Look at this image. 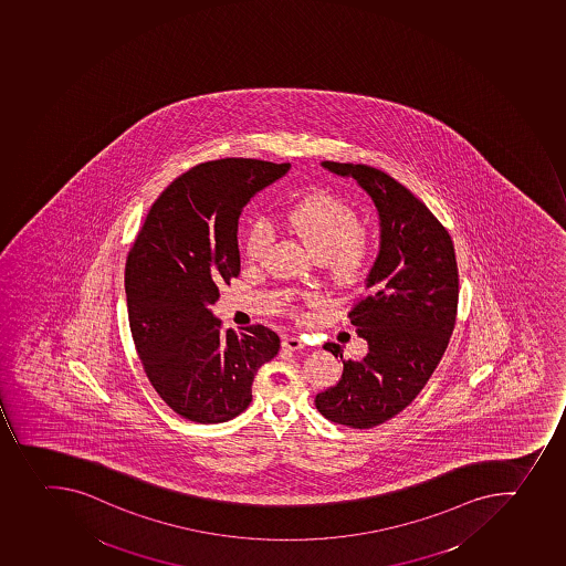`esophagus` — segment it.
Listing matches in <instances>:
<instances>
[{
	"label": "esophagus",
	"mask_w": 566,
	"mask_h": 566,
	"mask_svg": "<svg viewBox=\"0 0 566 566\" xmlns=\"http://www.w3.org/2000/svg\"><path fill=\"white\" fill-rule=\"evenodd\" d=\"M281 347H283V350L296 352L305 347V343L301 342L300 337L285 336L283 342H281Z\"/></svg>",
	"instance_id": "esophagus-1"
}]
</instances>
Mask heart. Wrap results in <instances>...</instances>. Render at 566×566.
<instances>
[{"instance_id":"b5f03b06","label":"heart","mask_w":566,"mask_h":566,"mask_svg":"<svg viewBox=\"0 0 566 566\" xmlns=\"http://www.w3.org/2000/svg\"><path fill=\"white\" fill-rule=\"evenodd\" d=\"M286 223L317 260H326L337 274L356 275L368 258L367 235L350 205L331 193L303 199L286 212ZM274 232L265 219H258L247 235V258L260 261Z\"/></svg>"}]
</instances>
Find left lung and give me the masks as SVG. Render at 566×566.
I'll return each instance as SVG.
<instances>
[{"instance_id":"8db88e82","label":"left lung","mask_w":566,"mask_h":566,"mask_svg":"<svg viewBox=\"0 0 566 566\" xmlns=\"http://www.w3.org/2000/svg\"><path fill=\"white\" fill-rule=\"evenodd\" d=\"M322 167L356 179L370 196L379 216V252L365 280V296L348 314L368 352L343 361L339 382L314 402L332 423L373 428L416 399L449 347L458 311V263L443 224L388 174L336 161ZM323 348L343 359L336 343Z\"/></svg>"}]
</instances>
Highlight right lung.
<instances>
[{
  "label": "right lung",
  "mask_w": 566,
  "mask_h": 566,
  "mask_svg": "<svg viewBox=\"0 0 566 566\" xmlns=\"http://www.w3.org/2000/svg\"><path fill=\"white\" fill-rule=\"evenodd\" d=\"M291 164L227 158L190 168L148 210L125 266L128 322L159 398L193 423H224L252 401V382L280 352L263 325L223 331L210 306L240 274L238 223L255 193Z\"/></svg>",
  "instance_id": "add662e5"
}]
</instances>
